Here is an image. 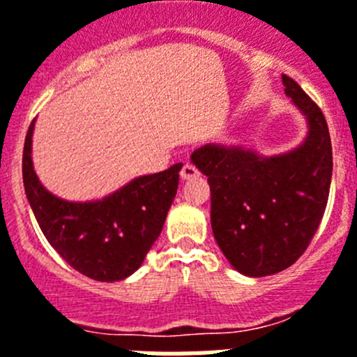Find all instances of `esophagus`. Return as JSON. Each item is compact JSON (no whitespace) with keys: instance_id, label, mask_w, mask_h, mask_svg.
I'll return each mask as SVG.
<instances>
[{"instance_id":"34e87169","label":"esophagus","mask_w":357,"mask_h":357,"mask_svg":"<svg viewBox=\"0 0 357 357\" xmlns=\"http://www.w3.org/2000/svg\"><path fill=\"white\" fill-rule=\"evenodd\" d=\"M197 176H199V170L192 165V163H185V165H183L181 179H192V178H197Z\"/></svg>"}]
</instances>
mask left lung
I'll use <instances>...</instances> for the list:
<instances>
[{
  "instance_id": "left-lung-1",
  "label": "left lung",
  "mask_w": 357,
  "mask_h": 357,
  "mask_svg": "<svg viewBox=\"0 0 357 357\" xmlns=\"http://www.w3.org/2000/svg\"><path fill=\"white\" fill-rule=\"evenodd\" d=\"M284 93L303 114L298 147L262 156L243 145L206 144L190 161L208 178L213 237L246 277H268L300 259L324 217L333 178V147L320 107L291 77Z\"/></svg>"
}]
</instances>
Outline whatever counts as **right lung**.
<instances>
[{"label": "right lung", "mask_w": 357, "mask_h": 357, "mask_svg": "<svg viewBox=\"0 0 357 357\" xmlns=\"http://www.w3.org/2000/svg\"><path fill=\"white\" fill-rule=\"evenodd\" d=\"M33 126L36 120L24 140L23 183L46 241L71 268L93 280L131 277L163 230L183 163L138 176L102 199L68 201L46 190L33 170Z\"/></svg>", "instance_id": "obj_1"}]
</instances>
